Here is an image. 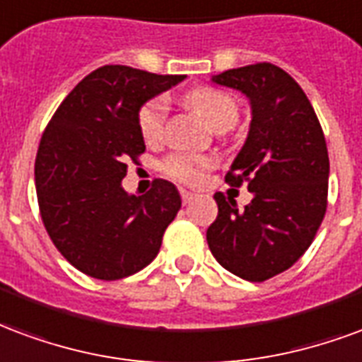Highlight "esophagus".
<instances>
[{"instance_id": "34e87169", "label": "esophagus", "mask_w": 362, "mask_h": 362, "mask_svg": "<svg viewBox=\"0 0 362 362\" xmlns=\"http://www.w3.org/2000/svg\"><path fill=\"white\" fill-rule=\"evenodd\" d=\"M197 199V194L191 191H181V200H183V204H189L192 200Z\"/></svg>"}]
</instances>
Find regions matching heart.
Here are the masks:
<instances>
[{
	"label": "heart",
	"mask_w": 362,
	"mask_h": 362,
	"mask_svg": "<svg viewBox=\"0 0 362 362\" xmlns=\"http://www.w3.org/2000/svg\"><path fill=\"white\" fill-rule=\"evenodd\" d=\"M187 104L200 113L216 131L233 127L239 117L235 100L228 92L218 88H194L187 94ZM163 123H165V102L162 98H154L142 105L139 112V131L144 141H158L163 133ZM214 160L208 156L173 152L163 158L162 170L165 175H170L175 181L192 185L199 183L204 177V171L210 170Z\"/></svg>",
	"instance_id": "1"
}]
</instances>
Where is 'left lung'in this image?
Returning <instances> with one entry per match:
<instances>
[{"instance_id":"1","label":"left lung","mask_w":362,"mask_h":362,"mask_svg":"<svg viewBox=\"0 0 362 362\" xmlns=\"http://www.w3.org/2000/svg\"><path fill=\"white\" fill-rule=\"evenodd\" d=\"M250 102L249 134L226 175L247 183L245 210L216 192L218 218L208 247L226 270L247 281H264L291 268L310 247L328 206L326 139L307 94L272 63H255L212 76Z\"/></svg>"}]
</instances>
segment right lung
Returning a JSON list of instances; mask_svg holds the SVG:
<instances>
[{
	"instance_id": "1",
	"label": "right lung",
	"mask_w": 362,
	"mask_h": 362,
	"mask_svg": "<svg viewBox=\"0 0 362 362\" xmlns=\"http://www.w3.org/2000/svg\"><path fill=\"white\" fill-rule=\"evenodd\" d=\"M185 75L104 65L84 76L42 134L34 181L47 235L86 276L121 279L148 266L181 208L175 185L152 181L142 197L121 187L146 150L139 112Z\"/></svg>"
}]
</instances>
